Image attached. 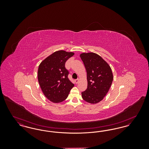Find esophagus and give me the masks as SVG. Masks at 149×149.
Masks as SVG:
<instances>
[{
    "mask_svg": "<svg viewBox=\"0 0 149 149\" xmlns=\"http://www.w3.org/2000/svg\"><path fill=\"white\" fill-rule=\"evenodd\" d=\"M75 83H77V84H78V83H79V79H75Z\"/></svg>",
    "mask_w": 149,
    "mask_h": 149,
    "instance_id": "1",
    "label": "esophagus"
}]
</instances>
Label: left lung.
Here are the masks:
<instances>
[{
    "instance_id": "left-lung-1",
    "label": "left lung",
    "mask_w": 149,
    "mask_h": 149,
    "mask_svg": "<svg viewBox=\"0 0 149 149\" xmlns=\"http://www.w3.org/2000/svg\"><path fill=\"white\" fill-rule=\"evenodd\" d=\"M87 73L88 86L81 93L85 102L96 104L99 103L108 92L113 77L110 66L98 54L89 52L80 55Z\"/></svg>"
}]
</instances>
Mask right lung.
Returning a JSON list of instances; mask_svg holds the SVG:
<instances>
[{
  "instance_id": "obj_1",
  "label": "right lung",
  "mask_w": 149,
  "mask_h": 149,
  "mask_svg": "<svg viewBox=\"0 0 149 149\" xmlns=\"http://www.w3.org/2000/svg\"><path fill=\"white\" fill-rule=\"evenodd\" d=\"M74 52L57 51L46 57L40 64L38 80L45 96L52 102L60 103L66 99L74 86L68 78L66 61Z\"/></svg>"
}]
</instances>
